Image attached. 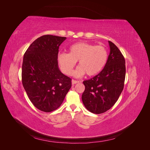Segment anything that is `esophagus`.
Returning <instances> with one entry per match:
<instances>
[{
  "label": "esophagus",
  "mask_w": 150,
  "mask_h": 150,
  "mask_svg": "<svg viewBox=\"0 0 150 150\" xmlns=\"http://www.w3.org/2000/svg\"><path fill=\"white\" fill-rule=\"evenodd\" d=\"M79 82H80L79 81H76V80H74V79L72 80V84H75L78 83H79Z\"/></svg>",
  "instance_id": "obj_1"
}]
</instances>
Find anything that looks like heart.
I'll list each match as a JSON object with an SVG mask.
<instances>
[{
    "instance_id": "1",
    "label": "heart",
    "mask_w": 150,
    "mask_h": 150,
    "mask_svg": "<svg viewBox=\"0 0 150 150\" xmlns=\"http://www.w3.org/2000/svg\"><path fill=\"white\" fill-rule=\"evenodd\" d=\"M108 60L105 47L95 46L88 42H78L69 48V53H60L57 61L61 70L67 75H71L76 62L79 67L74 72L77 77L86 73L88 76H94L102 71Z\"/></svg>"
}]
</instances>
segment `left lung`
I'll return each instance as SVG.
<instances>
[{"mask_svg":"<svg viewBox=\"0 0 150 150\" xmlns=\"http://www.w3.org/2000/svg\"><path fill=\"white\" fill-rule=\"evenodd\" d=\"M108 42L110 52L104 69L93 78L83 81L85 90L82 94L83 103L88 111L94 114L110 110L124 88L125 59L116 45Z\"/></svg>","mask_w":150,"mask_h":150,"instance_id":"obj_1","label":"left lung"}]
</instances>
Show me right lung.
I'll use <instances>...</instances> for the list:
<instances>
[{
  "label": "right lung",
  "mask_w": 150,
  "mask_h": 150,
  "mask_svg": "<svg viewBox=\"0 0 150 150\" xmlns=\"http://www.w3.org/2000/svg\"><path fill=\"white\" fill-rule=\"evenodd\" d=\"M66 38L41 36L25 51L22 82L30 101L38 110L51 112L59 107L71 88V79L58 67L59 47Z\"/></svg>",
  "instance_id": "1"
}]
</instances>
